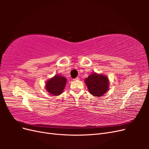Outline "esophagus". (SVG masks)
Masks as SVG:
<instances>
[{"label": "esophagus", "mask_w": 149, "mask_h": 149, "mask_svg": "<svg viewBox=\"0 0 149 149\" xmlns=\"http://www.w3.org/2000/svg\"><path fill=\"white\" fill-rule=\"evenodd\" d=\"M73 80H74V81H79V78L77 77V78H76L75 79H74Z\"/></svg>", "instance_id": "esophagus-1"}]
</instances>
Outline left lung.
<instances>
[{"label":"left lung","instance_id":"obj_1","mask_svg":"<svg viewBox=\"0 0 149 149\" xmlns=\"http://www.w3.org/2000/svg\"><path fill=\"white\" fill-rule=\"evenodd\" d=\"M84 81L89 92L94 96H102L109 91V80L106 75L93 73Z\"/></svg>","mask_w":149,"mask_h":149}]
</instances>
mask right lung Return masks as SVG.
<instances>
[{
	"mask_svg": "<svg viewBox=\"0 0 149 149\" xmlns=\"http://www.w3.org/2000/svg\"><path fill=\"white\" fill-rule=\"evenodd\" d=\"M66 78L60 74H55L45 83V89L53 96H59L63 91L66 84Z\"/></svg>",
	"mask_w": 149,
	"mask_h": 149,
	"instance_id": "right-lung-1",
	"label": "right lung"
}]
</instances>
